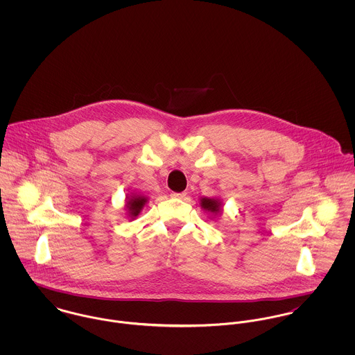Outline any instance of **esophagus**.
Listing matches in <instances>:
<instances>
[{
    "instance_id": "1",
    "label": "esophagus",
    "mask_w": 355,
    "mask_h": 355,
    "mask_svg": "<svg viewBox=\"0 0 355 355\" xmlns=\"http://www.w3.org/2000/svg\"><path fill=\"white\" fill-rule=\"evenodd\" d=\"M171 197L176 198V200H183V198H186V193H172Z\"/></svg>"
}]
</instances>
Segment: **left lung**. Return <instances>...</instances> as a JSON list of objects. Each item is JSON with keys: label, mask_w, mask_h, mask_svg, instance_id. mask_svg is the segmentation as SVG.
<instances>
[{"label": "left lung", "mask_w": 355, "mask_h": 355, "mask_svg": "<svg viewBox=\"0 0 355 355\" xmlns=\"http://www.w3.org/2000/svg\"><path fill=\"white\" fill-rule=\"evenodd\" d=\"M201 206H202L203 209H206L209 211H213V213H217L221 209L220 202L217 200H210V198H202L201 200Z\"/></svg>", "instance_id": "obj_1"}]
</instances>
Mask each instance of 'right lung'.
Returning a JSON list of instances; mask_svg holds the SVG:
<instances>
[{"label": "right lung", "mask_w": 355, "mask_h": 355, "mask_svg": "<svg viewBox=\"0 0 355 355\" xmlns=\"http://www.w3.org/2000/svg\"><path fill=\"white\" fill-rule=\"evenodd\" d=\"M146 202V198L145 197H132L127 201V209L131 214V217H137L139 214V211L142 210L144 205Z\"/></svg>", "instance_id": "add662e5"}]
</instances>
